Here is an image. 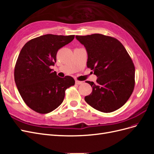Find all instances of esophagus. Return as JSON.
Listing matches in <instances>:
<instances>
[{
	"label": "esophagus",
	"instance_id": "esophagus-1",
	"mask_svg": "<svg viewBox=\"0 0 154 154\" xmlns=\"http://www.w3.org/2000/svg\"><path fill=\"white\" fill-rule=\"evenodd\" d=\"M83 83V82L82 81H78V80H76V84L77 85H81Z\"/></svg>",
	"mask_w": 154,
	"mask_h": 154
}]
</instances>
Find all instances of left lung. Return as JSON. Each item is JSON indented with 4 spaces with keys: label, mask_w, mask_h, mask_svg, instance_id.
I'll use <instances>...</instances> for the list:
<instances>
[{
    "label": "left lung",
    "mask_w": 154,
    "mask_h": 154,
    "mask_svg": "<svg viewBox=\"0 0 154 154\" xmlns=\"http://www.w3.org/2000/svg\"><path fill=\"white\" fill-rule=\"evenodd\" d=\"M76 38L87 50V67L97 77L96 83L86 82L92 92L85 97V101L103 112L119 109L129 99L135 85V67L127 50L118 40L101 34Z\"/></svg>",
    "instance_id": "obj_1"
}]
</instances>
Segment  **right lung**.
Segmentation results:
<instances>
[{"mask_svg": "<svg viewBox=\"0 0 154 154\" xmlns=\"http://www.w3.org/2000/svg\"><path fill=\"white\" fill-rule=\"evenodd\" d=\"M74 35L48 34L31 39L18 55L14 77L25 103L40 114L51 112L63 101L65 91L74 85L71 76L60 78L50 66L57 62L58 51L71 42Z\"/></svg>", "mask_w": 154, "mask_h": 154, "instance_id": "obj_1", "label": "right lung"}]
</instances>
